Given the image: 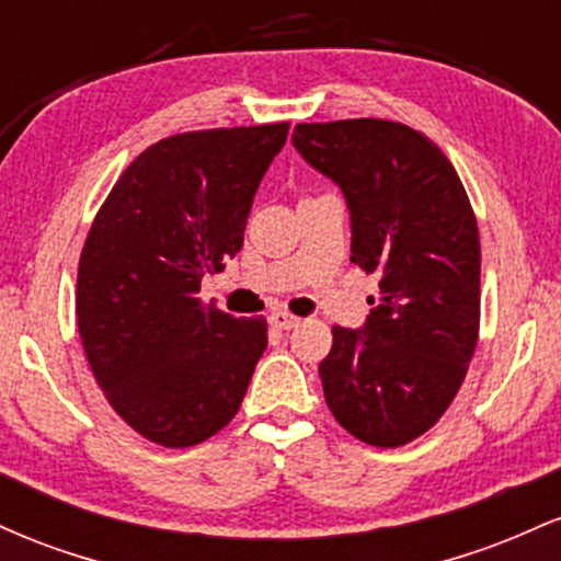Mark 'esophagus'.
<instances>
[{"label": "esophagus", "instance_id": "esophagus-1", "mask_svg": "<svg viewBox=\"0 0 561 561\" xmlns=\"http://www.w3.org/2000/svg\"><path fill=\"white\" fill-rule=\"evenodd\" d=\"M268 324H272L274 330H293V327L300 324V319L293 317V313H287V311H274V313H268Z\"/></svg>", "mask_w": 561, "mask_h": 561}]
</instances>
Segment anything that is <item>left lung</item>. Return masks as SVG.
Segmentation results:
<instances>
[{"label":"left lung","mask_w":561,"mask_h":561,"mask_svg":"<svg viewBox=\"0 0 561 561\" xmlns=\"http://www.w3.org/2000/svg\"><path fill=\"white\" fill-rule=\"evenodd\" d=\"M293 145L343 192L351 261L379 274L364 327H334L319 364L330 411L351 435L405 446L465 382L480 330V234L440 147L379 118L298 124Z\"/></svg>","instance_id":"8db88e82"}]
</instances>
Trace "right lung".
Returning <instances> with one entry per match:
<instances>
[{"label":"right lung","instance_id":"1","mask_svg":"<svg viewBox=\"0 0 561 561\" xmlns=\"http://www.w3.org/2000/svg\"><path fill=\"white\" fill-rule=\"evenodd\" d=\"M287 128L160 139L121 173L89 229L76 287L83 353L121 420L158 446H197L229 424L266 351V319H234L197 293L240 253Z\"/></svg>","mask_w":561,"mask_h":561}]
</instances>
